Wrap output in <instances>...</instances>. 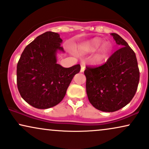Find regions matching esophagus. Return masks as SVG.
<instances>
[{"instance_id":"1","label":"esophagus","mask_w":149,"mask_h":149,"mask_svg":"<svg viewBox=\"0 0 149 149\" xmlns=\"http://www.w3.org/2000/svg\"><path fill=\"white\" fill-rule=\"evenodd\" d=\"M85 68H86L85 64L81 63V70H80L81 72H83L84 71V70H85Z\"/></svg>"}]
</instances>
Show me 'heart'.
I'll use <instances>...</instances> for the list:
<instances>
[{"mask_svg": "<svg viewBox=\"0 0 149 149\" xmlns=\"http://www.w3.org/2000/svg\"><path fill=\"white\" fill-rule=\"evenodd\" d=\"M102 43V40L100 38H93L78 44L77 51L80 54H90L95 52L98 49L94 56V61L97 63H100L107 58L112 50L111 46L108 43L103 44L100 48H98Z\"/></svg>", "mask_w": 149, "mask_h": 149, "instance_id": "obj_1", "label": "heart"}]
</instances>
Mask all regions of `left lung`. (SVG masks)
Segmentation results:
<instances>
[{
  "label": "left lung",
  "mask_w": 149,
  "mask_h": 149,
  "mask_svg": "<svg viewBox=\"0 0 149 149\" xmlns=\"http://www.w3.org/2000/svg\"><path fill=\"white\" fill-rule=\"evenodd\" d=\"M121 47L106 63L97 68L87 67L86 93L89 102L103 112H115L132 100L139 81L135 53L120 36L111 34Z\"/></svg>",
  "instance_id": "8db88e82"
}]
</instances>
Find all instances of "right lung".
Instances as JSON below:
<instances>
[{
    "label": "right lung",
    "mask_w": 149,
    "mask_h": 149,
    "mask_svg": "<svg viewBox=\"0 0 149 149\" xmlns=\"http://www.w3.org/2000/svg\"><path fill=\"white\" fill-rule=\"evenodd\" d=\"M63 40L58 33L46 32L27 45L17 64L18 91L33 107L47 109L57 105L65 97L72 79L79 72V64L63 68L57 63Z\"/></svg>",
    "instance_id": "1"
}]
</instances>
